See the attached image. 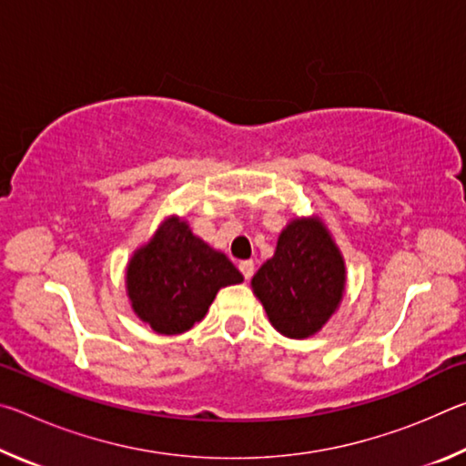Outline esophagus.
<instances>
[{
  "mask_svg": "<svg viewBox=\"0 0 466 466\" xmlns=\"http://www.w3.org/2000/svg\"><path fill=\"white\" fill-rule=\"evenodd\" d=\"M238 269L244 275V279H250L252 273H255V263H252V261H240Z\"/></svg>",
  "mask_w": 466,
  "mask_h": 466,
  "instance_id": "1",
  "label": "esophagus"
}]
</instances>
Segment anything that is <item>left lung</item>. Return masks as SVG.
I'll return each mask as SVG.
<instances>
[{
  "label": "left lung",
  "instance_id": "left-lung-1",
  "mask_svg": "<svg viewBox=\"0 0 466 466\" xmlns=\"http://www.w3.org/2000/svg\"><path fill=\"white\" fill-rule=\"evenodd\" d=\"M271 325L289 339L325 327L343 299L345 261L319 218H296L250 281Z\"/></svg>",
  "mask_w": 466,
  "mask_h": 466
}]
</instances>
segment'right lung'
Listing matches in <instances>:
<instances>
[{
	"label": "right lung",
	"mask_w": 466,
	"mask_h": 466,
	"mask_svg": "<svg viewBox=\"0 0 466 466\" xmlns=\"http://www.w3.org/2000/svg\"><path fill=\"white\" fill-rule=\"evenodd\" d=\"M240 281L230 258L177 216L133 252L125 275L133 312L160 335L185 333L208 314L219 289Z\"/></svg>",
	"instance_id": "obj_1"
}]
</instances>
